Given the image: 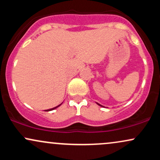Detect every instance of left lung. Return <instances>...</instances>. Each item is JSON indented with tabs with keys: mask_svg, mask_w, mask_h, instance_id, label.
<instances>
[{
	"mask_svg": "<svg viewBox=\"0 0 160 160\" xmlns=\"http://www.w3.org/2000/svg\"><path fill=\"white\" fill-rule=\"evenodd\" d=\"M96 104H98V105H99V106H101V107H104V106H102V104H100L97 103V102H96Z\"/></svg>",
	"mask_w": 160,
	"mask_h": 160,
	"instance_id": "obj_1",
	"label": "left lung"
}]
</instances>
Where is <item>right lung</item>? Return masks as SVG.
Returning a JSON list of instances; mask_svg holds the SVG:
<instances>
[{
	"instance_id": "obj_1",
	"label": "right lung",
	"mask_w": 160,
	"mask_h": 160,
	"mask_svg": "<svg viewBox=\"0 0 160 160\" xmlns=\"http://www.w3.org/2000/svg\"><path fill=\"white\" fill-rule=\"evenodd\" d=\"M62 104H58V106H56V107H55V108H50V109H48V110H45V111H52V110H55L56 109V108H58L59 107L60 105H61Z\"/></svg>"
}]
</instances>
